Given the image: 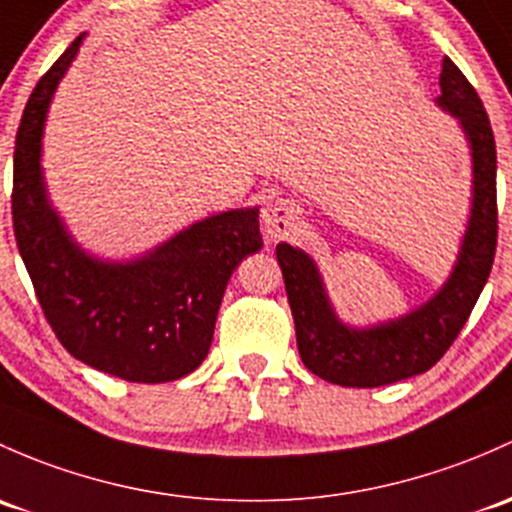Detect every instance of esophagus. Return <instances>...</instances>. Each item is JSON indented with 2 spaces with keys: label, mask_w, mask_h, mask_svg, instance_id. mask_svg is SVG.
Masks as SVG:
<instances>
[{
  "label": "esophagus",
  "mask_w": 512,
  "mask_h": 512,
  "mask_svg": "<svg viewBox=\"0 0 512 512\" xmlns=\"http://www.w3.org/2000/svg\"><path fill=\"white\" fill-rule=\"evenodd\" d=\"M299 206L289 198H274L262 208V225L270 240H282L292 235L299 225Z\"/></svg>",
  "instance_id": "esophagus-1"
}]
</instances>
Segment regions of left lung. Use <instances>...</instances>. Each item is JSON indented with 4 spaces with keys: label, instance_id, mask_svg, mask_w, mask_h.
I'll list each match as a JSON object with an SVG mask.
<instances>
[{
    "label": "left lung",
    "instance_id": "obj_1",
    "mask_svg": "<svg viewBox=\"0 0 512 512\" xmlns=\"http://www.w3.org/2000/svg\"><path fill=\"white\" fill-rule=\"evenodd\" d=\"M437 105L459 122L471 152V211L454 270L422 306L373 326L336 314L319 265L309 252L277 245L287 299L306 368L343 387H380L427 373L449 351L481 297L496 257V142L483 102L466 75L444 56Z\"/></svg>",
    "mask_w": 512,
    "mask_h": 512
}]
</instances>
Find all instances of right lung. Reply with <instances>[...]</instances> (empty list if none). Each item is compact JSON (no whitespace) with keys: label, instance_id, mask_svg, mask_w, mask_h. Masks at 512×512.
<instances>
[{"label":"right lung","instance_id":"1","mask_svg":"<svg viewBox=\"0 0 512 512\" xmlns=\"http://www.w3.org/2000/svg\"><path fill=\"white\" fill-rule=\"evenodd\" d=\"M83 39L39 80L16 132V247L46 321L73 358L129 383H169L208 355L230 274L262 247L260 208L208 215L132 260H102L80 247L48 198L41 139Z\"/></svg>","mask_w":512,"mask_h":512}]
</instances>
